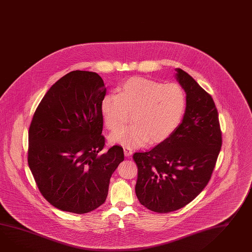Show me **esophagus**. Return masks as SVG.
<instances>
[{"mask_svg": "<svg viewBox=\"0 0 252 252\" xmlns=\"http://www.w3.org/2000/svg\"><path fill=\"white\" fill-rule=\"evenodd\" d=\"M124 154H125V156L126 158H130L132 156V154H133V151L130 148H124Z\"/></svg>", "mask_w": 252, "mask_h": 252, "instance_id": "34e87169", "label": "esophagus"}]
</instances>
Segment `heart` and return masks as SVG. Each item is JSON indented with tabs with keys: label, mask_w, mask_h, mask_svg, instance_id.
<instances>
[{
	"label": "heart",
	"mask_w": 252,
	"mask_h": 252,
	"mask_svg": "<svg viewBox=\"0 0 252 252\" xmlns=\"http://www.w3.org/2000/svg\"><path fill=\"white\" fill-rule=\"evenodd\" d=\"M106 94L100 110L106 127L117 131L130 118L134 123L111 135L110 141L125 148H139L149 140L165 141L178 128L187 108L184 88L177 83L163 84L143 77H132Z\"/></svg>",
	"instance_id": "obj_1"
}]
</instances>
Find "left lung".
I'll return each instance as SVG.
<instances>
[{
	"mask_svg": "<svg viewBox=\"0 0 252 252\" xmlns=\"http://www.w3.org/2000/svg\"><path fill=\"white\" fill-rule=\"evenodd\" d=\"M176 72L187 94L182 122L165 141L133 156L138 170L136 196L144 207L158 213L183 208L205 189L222 145L211 95L182 69Z\"/></svg>",
	"mask_w": 252,
	"mask_h": 252,
	"instance_id": "left-lung-1",
	"label": "left lung"
}]
</instances>
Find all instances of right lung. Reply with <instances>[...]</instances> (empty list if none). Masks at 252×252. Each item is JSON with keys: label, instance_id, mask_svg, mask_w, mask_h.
I'll use <instances>...</instances> for the list:
<instances>
[{"label": "right lung", "instance_id": "right-lung-1", "mask_svg": "<svg viewBox=\"0 0 252 252\" xmlns=\"http://www.w3.org/2000/svg\"><path fill=\"white\" fill-rule=\"evenodd\" d=\"M105 94L96 73L72 71L51 86L34 112L28 165L44 198L63 211L85 214L104 204L124 160L119 146L102 152Z\"/></svg>", "mask_w": 252, "mask_h": 252}]
</instances>
